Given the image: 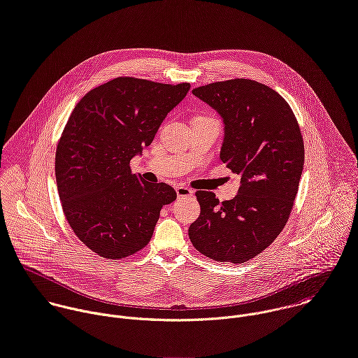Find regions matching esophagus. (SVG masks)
<instances>
[{
	"mask_svg": "<svg viewBox=\"0 0 358 358\" xmlns=\"http://www.w3.org/2000/svg\"><path fill=\"white\" fill-rule=\"evenodd\" d=\"M176 192L178 196H191L194 194L192 189L187 188V187H182V185H177L176 187Z\"/></svg>",
	"mask_w": 358,
	"mask_h": 358,
	"instance_id": "esophagus-1",
	"label": "esophagus"
}]
</instances>
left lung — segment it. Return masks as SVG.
Masks as SVG:
<instances>
[{"instance_id": "1", "label": "left lung", "mask_w": 358, "mask_h": 358, "mask_svg": "<svg viewBox=\"0 0 358 358\" xmlns=\"http://www.w3.org/2000/svg\"><path fill=\"white\" fill-rule=\"evenodd\" d=\"M223 119L220 160L241 176L237 195L219 199L196 191L199 217L188 229L203 256L242 264L266 250L284 229L303 169V138L288 102L273 88L248 78L192 90Z\"/></svg>"}]
</instances>
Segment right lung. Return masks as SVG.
Returning a JSON list of instances; mask_svg holds the SVG:
<instances>
[{"label": "right lung", "instance_id": "1", "mask_svg": "<svg viewBox=\"0 0 358 358\" xmlns=\"http://www.w3.org/2000/svg\"><path fill=\"white\" fill-rule=\"evenodd\" d=\"M188 90V83L117 77L74 106L56 149L57 191L70 227L98 256L115 260L142 250L162 208L177 198L170 185L134 174L129 163Z\"/></svg>", "mask_w": 358, "mask_h": 358}]
</instances>
